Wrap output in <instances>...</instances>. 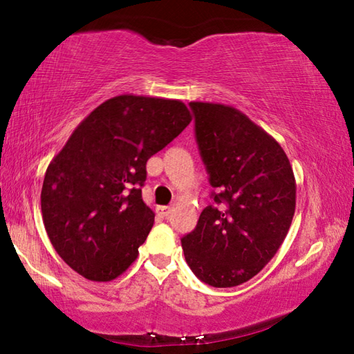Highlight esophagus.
<instances>
[{"instance_id":"esophagus-1","label":"esophagus","mask_w":354,"mask_h":354,"mask_svg":"<svg viewBox=\"0 0 354 354\" xmlns=\"http://www.w3.org/2000/svg\"><path fill=\"white\" fill-rule=\"evenodd\" d=\"M170 211H171V207L170 206H159L158 207V212L162 215V217H167V215L170 214Z\"/></svg>"}]
</instances>
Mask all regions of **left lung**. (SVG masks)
<instances>
[{"label": "left lung", "mask_w": 354, "mask_h": 354, "mask_svg": "<svg viewBox=\"0 0 354 354\" xmlns=\"http://www.w3.org/2000/svg\"><path fill=\"white\" fill-rule=\"evenodd\" d=\"M195 137L215 192L181 239L203 283H247L277 254L295 214L297 184L279 143L231 106L192 101Z\"/></svg>", "instance_id": "1"}]
</instances>
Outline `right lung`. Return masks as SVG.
<instances>
[{
    "label": "right lung",
    "instance_id": "1",
    "mask_svg": "<svg viewBox=\"0 0 354 354\" xmlns=\"http://www.w3.org/2000/svg\"><path fill=\"white\" fill-rule=\"evenodd\" d=\"M190 122L179 100L118 95L88 113L48 165L46 234L81 277L112 281L137 259L154 223L142 200L147 160Z\"/></svg>",
    "mask_w": 354,
    "mask_h": 354
}]
</instances>
